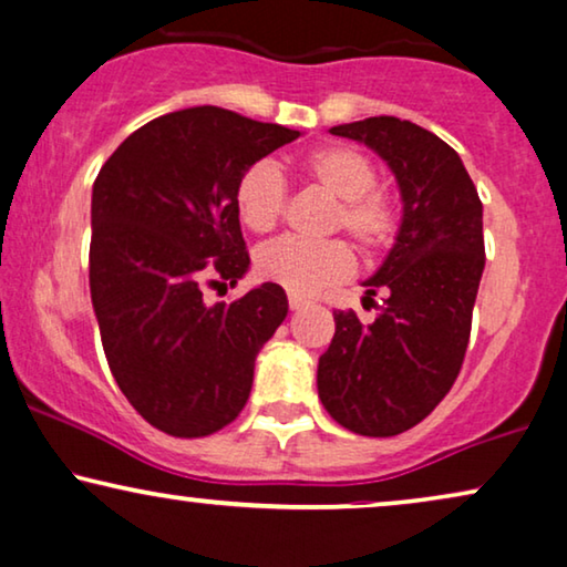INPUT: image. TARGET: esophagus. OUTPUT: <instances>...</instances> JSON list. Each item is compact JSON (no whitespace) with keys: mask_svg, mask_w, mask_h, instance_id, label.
Here are the masks:
<instances>
[{"mask_svg":"<svg viewBox=\"0 0 567 567\" xmlns=\"http://www.w3.org/2000/svg\"><path fill=\"white\" fill-rule=\"evenodd\" d=\"M306 306V298H300V295H290V310H300Z\"/></svg>","mask_w":567,"mask_h":567,"instance_id":"esophagus-1","label":"esophagus"}]
</instances>
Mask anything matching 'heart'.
Listing matches in <instances>:
<instances>
[{"mask_svg":"<svg viewBox=\"0 0 567 567\" xmlns=\"http://www.w3.org/2000/svg\"><path fill=\"white\" fill-rule=\"evenodd\" d=\"M300 172L318 189L339 200L331 226L344 228L362 251L385 249L395 234V210L374 189L378 174L360 151L349 146H323L310 151ZM238 218L254 234H267L285 210V179L277 166L257 162L241 174L236 185ZM254 269L265 282L280 285L292 295H313L326 285L352 275L354 257L344 241L308 244L300 238H277L261 246Z\"/></svg>","mask_w":567,"mask_h":567,"instance_id":"heart-1","label":"heart"}]
</instances>
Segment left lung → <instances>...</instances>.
Returning a JSON list of instances; mask_svg holds the SVG:
<instances>
[{"mask_svg": "<svg viewBox=\"0 0 567 567\" xmlns=\"http://www.w3.org/2000/svg\"><path fill=\"white\" fill-rule=\"evenodd\" d=\"M331 133L388 164L403 215L395 244L364 282V298L382 290L388 306L370 326L352 310H333L318 398L349 432L395 436L436 409L465 360L485 267L483 203L457 151L426 127L380 115Z\"/></svg>", "mask_w": 567, "mask_h": 567, "instance_id": "8db88e82", "label": "left lung"}]
</instances>
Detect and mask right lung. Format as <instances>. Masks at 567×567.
Returning <instances> with one entry per match:
<instances>
[{"label": "right lung", "instance_id": "add662e5", "mask_svg": "<svg viewBox=\"0 0 567 567\" xmlns=\"http://www.w3.org/2000/svg\"><path fill=\"white\" fill-rule=\"evenodd\" d=\"M300 131L203 105L162 115L115 148L92 187L90 292L110 372L151 426L207 436L249 401L254 362L287 316L280 285L234 302L203 282L249 272L236 185Z\"/></svg>", "mask_w": 567, "mask_h": 567}]
</instances>
